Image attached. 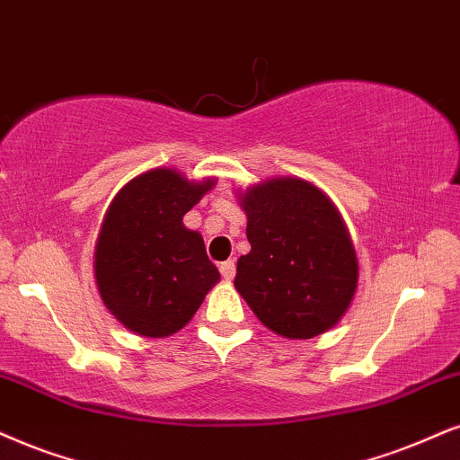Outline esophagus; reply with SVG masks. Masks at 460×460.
Wrapping results in <instances>:
<instances>
[{"instance_id": "esophagus-1", "label": "esophagus", "mask_w": 460, "mask_h": 460, "mask_svg": "<svg viewBox=\"0 0 460 460\" xmlns=\"http://www.w3.org/2000/svg\"><path fill=\"white\" fill-rule=\"evenodd\" d=\"M220 276H223L225 280H234V278H235V263H234V261H225V263H220Z\"/></svg>"}]
</instances>
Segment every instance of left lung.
Segmentation results:
<instances>
[{
	"mask_svg": "<svg viewBox=\"0 0 460 460\" xmlns=\"http://www.w3.org/2000/svg\"><path fill=\"white\" fill-rule=\"evenodd\" d=\"M250 252L235 288L257 318L288 340H310L340 323L358 282L344 220L321 189L284 176L240 195Z\"/></svg>",
	"mask_w": 460,
	"mask_h": 460,
	"instance_id": "obj_1",
	"label": "left lung"
}]
</instances>
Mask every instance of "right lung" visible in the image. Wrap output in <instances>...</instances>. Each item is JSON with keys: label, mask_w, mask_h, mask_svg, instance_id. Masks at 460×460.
Listing matches in <instances>:
<instances>
[{"label": "right lung", "mask_w": 460, "mask_h": 460, "mask_svg": "<svg viewBox=\"0 0 460 460\" xmlns=\"http://www.w3.org/2000/svg\"><path fill=\"white\" fill-rule=\"evenodd\" d=\"M214 187L170 167L139 173L116 193L95 246V280L119 323L144 337L187 324L220 280L203 237L182 217Z\"/></svg>", "instance_id": "add662e5"}]
</instances>
